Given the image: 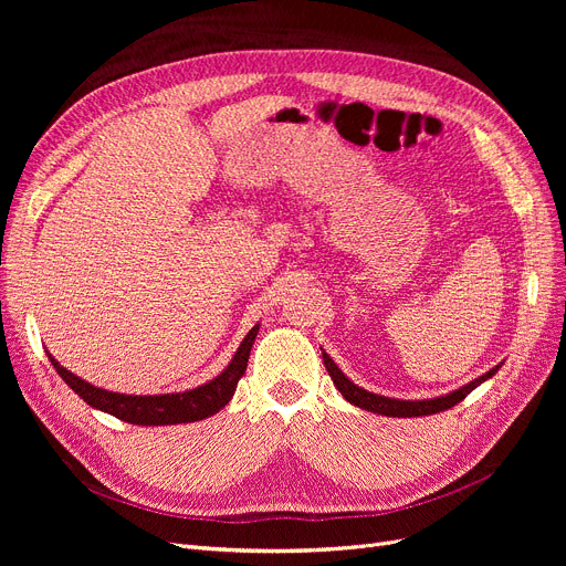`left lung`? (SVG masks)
<instances>
[{"label":"left lung","mask_w":566,"mask_h":566,"mask_svg":"<svg viewBox=\"0 0 566 566\" xmlns=\"http://www.w3.org/2000/svg\"><path fill=\"white\" fill-rule=\"evenodd\" d=\"M323 365H325V369H328V374H331V378H333V382H335V388L342 392V397H344L348 403L358 406V408H363V410H369V412L388 415V418H422V415H436V412H442V410H448V408L457 406L459 401H463L474 388H478V385H482L484 380L493 378L502 363L495 365L493 369H489L486 374H482L480 378L470 380L468 385H463V388L450 392V395L433 397V399H415V401H412V399L382 397V395H374V392L360 388V385H355L353 380H348V378L344 376V371L335 365V360H333L331 355L325 353V350H323Z\"/></svg>","instance_id":"8db88e82"}]
</instances>
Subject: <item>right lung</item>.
<instances>
[{
    "instance_id": "right-lung-1",
    "label": "right lung",
    "mask_w": 566,
    "mask_h": 566,
    "mask_svg": "<svg viewBox=\"0 0 566 566\" xmlns=\"http://www.w3.org/2000/svg\"><path fill=\"white\" fill-rule=\"evenodd\" d=\"M259 333V323L245 335V339L238 346L233 353L231 363L224 367L222 374H218L213 380H208L195 390L186 392H171V395H122V392H109L103 388H96V385L82 380L66 367L59 365L52 353H48V358L56 374L66 380L69 388L82 397L88 406L109 412L114 418L128 424H139V427H167V424H186V422H197L206 420L222 410L233 392L235 385L241 380V376L248 369V358L252 344Z\"/></svg>"
}]
</instances>
